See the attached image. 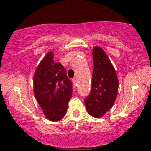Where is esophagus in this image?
<instances>
[{"mask_svg":"<svg viewBox=\"0 0 151 151\" xmlns=\"http://www.w3.org/2000/svg\"><path fill=\"white\" fill-rule=\"evenodd\" d=\"M72 83H73V87H74V88L75 89L76 86H77V80H76L75 78L72 80Z\"/></svg>","mask_w":151,"mask_h":151,"instance_id":"obj_1","label":"esophagus"}]
</instances>
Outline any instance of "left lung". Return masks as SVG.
Segmentation results:
<instances>
[{"label":"left lung","mask_w":151,"mask_h":151,"mask_svg":"<svg viewBox=\"0 0 151 151\" xmlns=\"http://www.w3.org/2000/svg\"><path fill=\"white\" fill-rule=\"evenodd\" d=\"M93 58L92 88L91 93L85 99V104L89 115L99 118L113 106L119 85L115 68L103 49L94 47Z\"/></svg>","instance_id":"1"}]
</instances>
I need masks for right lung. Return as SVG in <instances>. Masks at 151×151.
I'll return each instance as SVG.
<instances>
[{
  "instance_id": "add662e5",
  "label": "right lung",
  "mask_w": 151,
  "mask_h": 151,
  "mask_svg": "<svg viewBox=\"0 0 151 151\" xmlns=\"http://www.w3.org/2000/svg\"><path fill=\"white\" fill-rule=\"evenodd\" d=\"M33 92L49 121H59L65 116L72 94V84L66 70L54 61L49 52L36 67L33 75Z\"/></svg>"
}]
</instances>
